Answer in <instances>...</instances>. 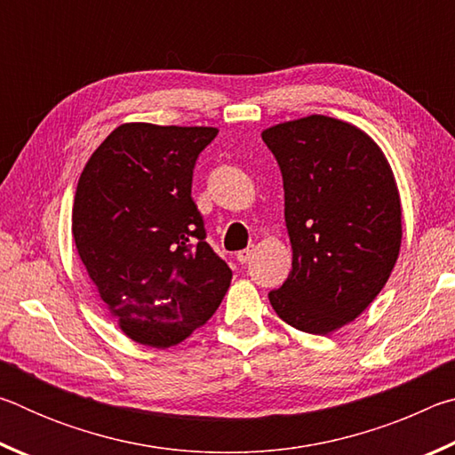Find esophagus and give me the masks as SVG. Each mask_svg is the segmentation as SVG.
I'll return each mask as SVG.
<instances>
[{
	"mask_svg": "<svg viewBox=\"0 0 455 455\" xmlns=\"http://www.w3.org/2000/svg\"><path fill=\"white\" fill-rule=\"evenodd\" d=\"M252 252H255V249H252V246H251V249L238 251V252H236V260H238V263H241V265H244V263H249V260H251V257H252Z\"/></svg>",
	"mask_w": 455,
	"mask_h": 455,
	"instance_id": "esophagus-1",
	"label": "esophagus"
}]
</instances>
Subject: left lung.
<instances>
[{"mask_svg": "<svg viewBox=\"0 0 455 455\" xmlns=\"http://www.w3.org/2000/svg\"><path fill=\"white\" fill-rule=\"evenodd\" d=\"M284 188L292 268L268 292L291 327L327 335L363 313L387 283L402 244L394 172L347 122L307 116L263 132Z\"/></svg>", "mask_w": 455, "mask_h": 455, "instance_id": "1", "label": "left lung"}]
</instances>
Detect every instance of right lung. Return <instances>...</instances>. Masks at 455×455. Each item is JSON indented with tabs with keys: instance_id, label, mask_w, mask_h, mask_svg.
I'll list each match as a JSON object with an SVG mask.
<instances>
[{
	"instance_id": "right-lung-1",
	"label": "right lung",
	"mask_w": 455,
	"mask_h": 455,
	"mask_svg": "<svg viewBox=\"0 0 455 455\" xmlns=\"http://www.w3.org/2000/svg\"><path fill=\"white\" fill-rule=\"evenodd\" d=\"M217 128L122 124L78 180L76 249L120 329L142 345L172 347L203 327L233 271L206 243L192 171Z\"/></svg>"
}]
</instances>
